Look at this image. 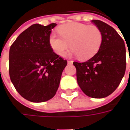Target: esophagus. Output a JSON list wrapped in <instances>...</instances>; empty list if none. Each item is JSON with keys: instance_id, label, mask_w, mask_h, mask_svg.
I'll return each instance as SVG.
<instances>
[{"instance_id": "34e87169", "label": "esophagus", "mask_w": 130, "mask_h": 130, "mask_svg": "<svg viewBox=\"0 0 130 130\" xmlns=\"http://www.w3.org/2000/svg\"><path fill=\"white\" fill-rule=\"evenodd\" d=\"M73 61L72 60H68V64H72Z\"/></svg>"}]
</instances>
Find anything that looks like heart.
Masks as SVG:
<instances>
[{
  "instance_id": "1",
  "label": "heart",
  "mask_w": 130,
  "mask_h": 130,
  "mask_svg": "<svg viewBox=\"0 0 130 130\" xmlns=\"http://www.w3.org/2000/svg\"><path fill=\"white\" fill-rule=\"evenodd\" d=\"M58 30L61 37L51 33L48 42L60 56H65L70 45L73 55L79 59L88 60L98 53L102 43V32L95 26L70 23L60 26Z\"/></svg>"
}]
</instances>
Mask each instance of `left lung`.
<instances>
[{"instance_id": "obj_1", "label": "left lung", "mask_w": 130, "mask_h": 130, "mask_svg": "<svg viewBox=\"0 0 130 130\" xmlns=\"http://www.w3.org/2000/svg\"><path fill=\"white\" fill-rule=\"evenodd\" d=\"M92 22L102 34L100 48L86 62H74L73 64L82 91L90 98H104L117 88L124 76L125 45L113 28L100 20H92Z\"/></svg>"}]
</instances>
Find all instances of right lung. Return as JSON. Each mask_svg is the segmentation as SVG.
I'll return each mask as SVG.
<instances>
[{"label":"right lung","mask_w":130,"mask_h":130,"mask_svg":"<svg viewBox=\"0 0 130 130\" xmlns=\"http://www.w3.org/2000/svg\"><path fill=\"white\" fill-rule=\"evenodd\" d=\"M56 26L33 24L10 46L11 82L23 98L32 102H46L56 95L67 65V60L55 54L49 45L51 30Z\"/></svg>","instance_id":"right-lung-1"}]
</instances>
